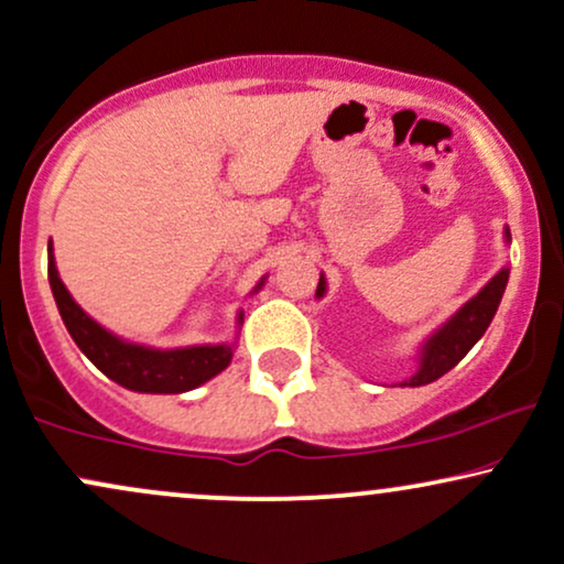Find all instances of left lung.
Wrapping results in <instances>:
<instances>
[{
  "label": "left lung",
  "mask_w": 564,
  "mask_h": 564,
  "mask_svg": "<svg viewBox=\"0 0 564 564\" xmlns=\"http://www.w3.org/2000/svg\"><path fill=\"white\" fill-rule=\"evenodd\" d=\"M507 238H509V230H507ZM507 281H509V270L503 268L501 273L490 278V283L480 291V294L471 296V300L464 304V307L458 310V313L453 315L440 332H435L430 339H426L419 371L408 381H403V387H422L440 379L443 373H448L471 347L477 345V339H480L485 328H488L490 321H494L498 302H501L503 289H507ZM323 291H326V281H323L321 275L315 296H323Z\"/></svg>",
  "instance_id": "left-lung-1"
}]
</instances>
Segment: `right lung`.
I'll use <instances>...</instances> for the list:
<instances>
[{
    "mask_svg": "<svg viewBox=\"0 0 564 564\" xmlns=\"http://www.w3.org/2000/svg\"><path fill=\"white\" fill-rule=\"evenodd\" d=\"M53 251V249H50ZM50 286H53L57 310L66 323L68 334L93 364L108 379L119 381L121 387L134 392H187L204 384L219 371H225L232 358L230 345L215 347H185V349H151L140 345H127L108 334L100 323H95L87 313L70 300L68 289L57 275L55 260L50 254L47 264Z\"/></svg>",
    "mask_w": 564,
    "mask_h": 564,
    "instance_id": "1",
    "label": "right lung"
}]
</instances>
